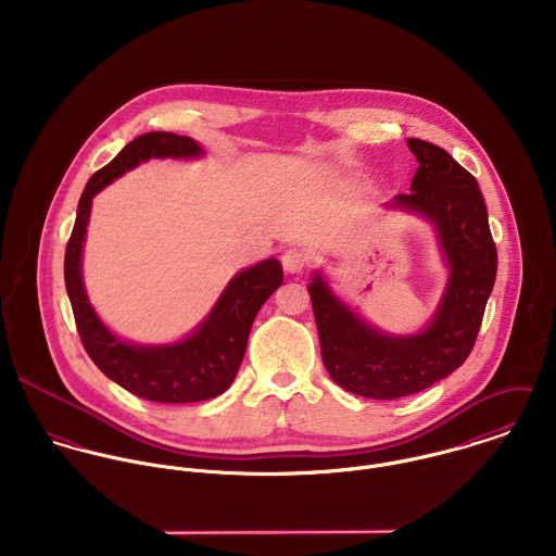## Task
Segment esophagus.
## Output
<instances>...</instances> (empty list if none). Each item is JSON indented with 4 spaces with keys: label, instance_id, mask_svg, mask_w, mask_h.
Listing matches in <instances>:
<instances>
[{
    "label": "esophagus",
    "instance_id": "esophagus-1",
    "mask_svg": "<svg viewBox=\"0 0 556 556\" xmlns=\"http://www.w3.org/2000/svg\"><path fill=\"white\" fill-rule=\"evenodd\" d=\"M282 267L287 269V271H291V274H298V271H302L304 269V265H306V261H308V256H306V252L302 250V248H287L285 252H282Z\"/></svg>",
    "mask_w": 556,
    "mask_h": 556
}]
</instances>
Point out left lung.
<instances>
[{"instance_id": "left-lung-1", "label": "left lung", "mask_w": 556, "mask_h": 556, "mask_svg": "<svg viewBox=\"0 0 556 556\" xmlns=\"http://www.w3.org/2000/svg\"><path fill=\"white\" fill-rule=\"evenodd\" d=\"M417 159L408 194L386 212L424 218L447 267L443 295L428 323L413 333L379 329L349 306L315 269L308 293L317 318L323 364L342 390L375 400L417 394L465 364L496 278V248L476 177L445 150L406 139Z\"/></svg>"}]
</instances>
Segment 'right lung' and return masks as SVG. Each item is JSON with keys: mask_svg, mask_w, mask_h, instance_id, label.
I'll list each match as a JSON object with an SVG mask.
<instances>
[{"mask_svg": "<svg viewBox=\"0 0 556 556\" xmlns=\"http://www.w3.org/2000/svg\"><path fill=\"white\" fill-rule=\"evenodd\" d=\"M203 156V146L190 137L173 132H148L137 137L89 177L80 194L75 229L66 245V291L87 355L111 381L152 402L184 404L225 394L236 381L256 313L282 285V267L274 256L239 269L205 318L181 340L164 344L132 342L117 336L89 304L83 282V243L93 197L141 162Z\"/></svg>", "mask_w": 556, "mask_h": 556, "instance_id": "right-lung-1", "label": "right lung"}]
</instances>
